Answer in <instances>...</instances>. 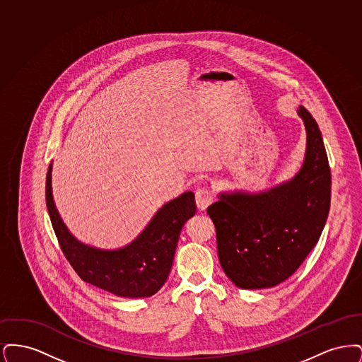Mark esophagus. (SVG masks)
Returning <instances> with one entry per match:
<instances>
[{
  "label": "esophagus",
  "instance_id": "obj_1",
  "mask_svg": "<svg viewBox=\"0 0 362 362\" xmlns=\"http://www.w3.org/2000/svg\"><path fill=\"white\" fill-rule=\"evenodd\" d=\"M213 201V194L210 189H199L195 191V202L199 210H206V207L211 204Z\"/></svg>",
  "mask_w": 362,
  "mask_h": 362
}]
</instances>
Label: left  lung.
Listing matches in <instances>:
<instances>
[{
    "mask_svg": "<svg viewBox=\"0 0 362 362\" xmlns=\"http://www.w3.org/2000/svg\"><path fill=\"white\" fill-rule=\"evenodd\" d=\"M307 133L305 156L294 176L270 189L221 191L207 207L217 232L221 267L241 289L273 288L308 257L326 225L331 171L323 137L310 111H297Z\"/></svg>",
    "mask_w": 362,
    "mask_h": 362,
    "instance_id": "left-lung-1",
    "label": "left lung"
}]
</instances>
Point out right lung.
I'll use <instances>...</instances> for the list:
<instances>
[{
    "mask_svg": "<svg viewBox=\"0 0 362 362\" xmlns=\"http://www.w3.org/2000/svg\"><path fill=\"white\" fill-rule=\"evenodd\" d=\"M52 171L50 163L46 205L61 248L80 278L118 297L141 298L158 292L170 276L182 228L197 211L194 192L164 204L129 244L100 248L78 240L64 223L52 197Z\"/></svg>",
    "mask_w": 362,
    "mask_h": 362,
    "instance_id": "add662e5",
    "label": "right lung"
}]
</instances>
